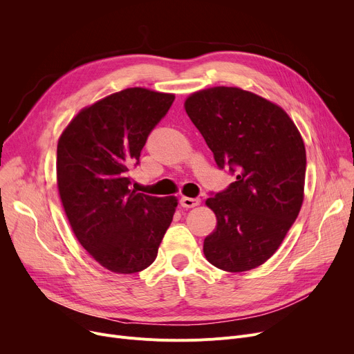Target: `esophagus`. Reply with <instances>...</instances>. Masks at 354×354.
<instances>
[{"mask_svg": "<svg viewBox=\"0 0 354 354\" xmlns=\"http://www.w3.org/2000/svg\"><path fill=\"white\" fill-rule=\"evenodd\" d=\"M199 203H201L199 198H188V196L180 198V205L183 208H194V207H198Z\"/></svg>", "mask_w": 354, "mask_h": 354, "instance_id": "1", "label": "esophagus"}]
</instances>
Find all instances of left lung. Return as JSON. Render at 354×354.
<instances>
[{"label":"left lung","instance_id":"obj_1","mask_svg":"<svg viewBox=\"0 0 354 354\" xmlns=\"http://www.w3.org/2000/svg\"><path fill=\"white\" fill-rule=\"evenodd\" d=\"M185 110L219 167L236 180L205 201L216 216L203 254L219 270L250 271L280 248L304 201L306 146L287 111L252 91L216 86L192 93Z\"/></svg>","mask_w":354,"mask_h":354}]
</instances>
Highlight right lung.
<instances>
[{
  "label": "right lung",
  "instance_id": "right-lung-1",
  "mask_svg": "<svg viewBox=\"0 0 354 354\" xmlns=\"http://www.w3.org/2000/svg\"><path fill=\"white\" fill-rule=\"evenodd\" d=\"M174 100L172 93L129 87L82 109L59 138L57 188L68 224L111 272L151 266L178 207L176 196L130 189L129 176Z\"/></svg>",
  "mask_w": 354,
  "mask_h": 354
}]
</instances>
